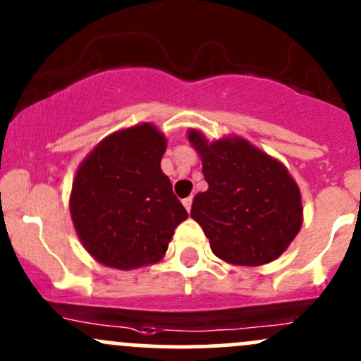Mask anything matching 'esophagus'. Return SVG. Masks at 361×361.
Returning <instances> with one entry per match:
<instances>
[{
  "mask_svg": "<svg viewBox=\"0 0 361 361\" xmlns=\"http://www.w3.org/2000/svg\"><path fill=\"white\" fill-rule=\"evenodd\" d=\"M182 205H184L185 210H191V205H192V196H188V198L182 200Z\"/></svg>",
  "mask_w": 361,
  "mask_h": 361,
  "instance_id": "obj_1",
  "label": "esophagus"
}]
</instances>
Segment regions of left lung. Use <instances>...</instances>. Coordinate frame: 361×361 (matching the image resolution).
Wrapping results in <instances>:
<instances>
[{
	"label": "left lung",
	"instance_id": "1",
	"mask_svg": "<svg viewBox=\"0 0 361 361\" xmlns=\"http://www.w3.org/2000/svg\"><path fill=\"white\" fill-rule=\"evenodd\" d=\"M188 139L208 182L192 200L191 217L212 252L236 266L280 257L302 226L300 191L288 170L241 137L208 142L202 132L189 130Z\"/></svg>",
	"mask_w": 361,
	"mask_h": 361
}]
</instances>
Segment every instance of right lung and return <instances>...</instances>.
Instances as JSON below:
<instances>
[{"instance_id":"right-lung-1","label":"right lung","mask_w":361,"mask_h":361,"mask_svg":"<svg viewBox=\"0 0 361 361\" xmlns=\"http://www.w3.org/2000/svg\"><path fill=\"white\" fill-rule=\"evenodd\" d=\"M166 139L142 123L111 133L81 161L71 217L95 261L133 269L161 261L188 212L161 172Z\"/></svg>"}]
</instances>
